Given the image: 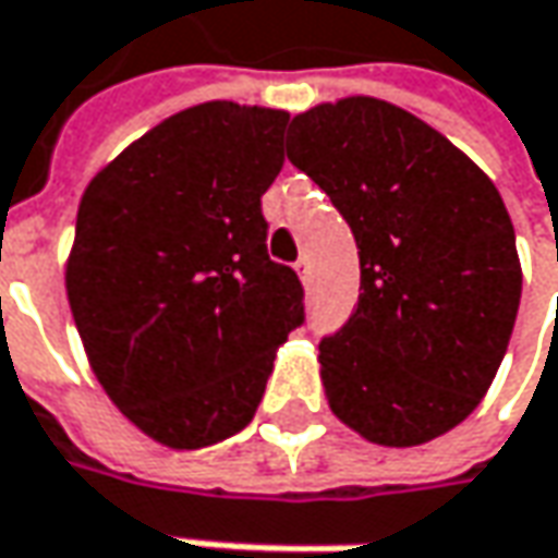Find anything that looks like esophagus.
Instances as JSON below:
<instances>
[{"mask_svg":"<svg viewBox=\"0 0 558 558\" xmlns=\"http://www.w3.org/2000/svg\"><path fill=\"white\" fill-rule=\"evenodd\" d=\"M296 275H299V280H302V283H308V278H312V259H308V256H299Z\"/></svg>","mask_w":558,"mask_h":558,"instance_id":"1","label":"esophagus"}]
</instances>
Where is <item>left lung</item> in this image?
I'll return each instance as SVG.
<instances>
[{"mask_svg":"<svg viewBox=\"0 0 558 558\" xmlns=\"http://www.w3.org/2000/svg\"><path fill=\"white\" fill-rule=\"evenodd\" d=\"M287 157L361 259L357 308L320 339L330 411L386 448L451 433L488 392L522 299L500 191L433 125L367 95L296 113Z\"/></svg>","mask_w":558,"mask_h":558,"instance_id":"1","label":"left lung"}]
</instances>
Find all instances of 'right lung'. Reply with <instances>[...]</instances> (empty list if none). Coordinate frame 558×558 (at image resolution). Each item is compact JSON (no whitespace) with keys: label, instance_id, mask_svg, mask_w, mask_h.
I'll return each instance as SVG.
<instances>
[{"label":"right lung","instance_id":"1","mask_svg":"<svg viewBox=\"0 0 558 558\" xmlns=\"http://www.w3.org/2000/svg\"><path fill=\"white\" fill-rule=\"evenodd\" d=\"M287 120L234 101L179 110L80 201L70 312L107 398L166 448L241 433L278 345L305 320L302 283L268 259L262 216Z\"/></svg>","mask_w":558,"mask_h":558}]
</instances>
